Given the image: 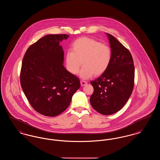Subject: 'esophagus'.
Instances as JSON below:
<instances>
[{
    "mask_svg": "<svg viewBox=\"0 0 160 160\" xmlns=\"http://www.w3.org/2000/svg\"><path fill=\"white\" fill-rule=\"evenodd\" d=\"M80 84H81V86H85V85L87 84V82H86V81L81 80V81H80Z\"/></svg>",
    "mask_w": 160,
    "mask_h": 160,
    "instance_id": "obj_1",
    "label": "esophagus"
}]
</instances>
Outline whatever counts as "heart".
Segmentation results:
<instances>
[{"instance_id": "1", "label": "heart", "mask_w": 160, "mask_h": 160, "mask_svg": "<svg viewBox=\"0 0 160 160\" xmlns=\"http://www.w3.org/2000/svg\"><path fill=\"white\" fill-rule=\"evenodd\" d=\"M111 59L112 52L108 46L93 38L84 37L73 42L71 50L66 54L65 63L69 72L74 75L78 72L82 64L80 76L88 79L93 74L98 76L103 74L108 68Z\"/></svg>"}]
</instances>
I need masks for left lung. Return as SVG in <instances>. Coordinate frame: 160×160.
I'll use <instances>...</instances> for the list:
<instances>
[{
    "label": "left lung",
    "instance_id": "obj_1",
    "mask_svg": "<svg viewBox=\"0 0 160 160\" xmlns=\"http://www.w3.org/2000/svg\"><path fill=\"white\" fill-rule=\"evenodd\" d=\"M112 59L106 71L91 82L93 92L92 107L99 113L110 115L120 110L129 99L134 85V66L129 50L114 37L107 33Z\"/></svg>",
    "mask_w": 160,
    "mask_h": 160
}]
</instances>
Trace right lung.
Here are the masks:
<instances>
[{
	"mask_svg": "<svg viewBox=\"0 0 160 160\" xmlns=\"http://www.w3.org/2000/svg\"><path fill=\"white\" fill-rule=\"evenodd\" d=\"M69 35H47L32 44L24 54L20 71L23 92L35 110L53 117L64 112L80 88V80L63 65L60 41Z\"/></svg>",
	"mask_w": 160,
	"mask_h": 160,
	"instance_id": "obj_1",
	"label": "right lung"
}]
</instances>
